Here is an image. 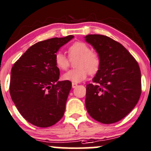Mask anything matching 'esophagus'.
Wrapping results in <instances>:
<instances>
[{
	"mask_svg": "<svg viewBox=\"0 0 151 151\" xmlns=\"http://www.w3.org/2000/svg\"><path fill=\"white\" fill-rule=\"evenodd\" d=\"M71 86H72L73 88H77V83H73L72 85H71Z\"/></svg>",
	"mask_w": 151,
	"mask_h": 151,
	"instance_id": "esophagus-1",
	"label": "esophagus"
}]
</instances>
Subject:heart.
<instances>
[{
    "label": "heart",
    "mask_w": 151,
    "mask_h": 151,
    "mask_svg": "<svg viewBox=\"0 0 151 151\" xmlns=\"http://www.w3.org/2000/svg\"><path fill=\"white\" fill-rule=\"evenodd\" d=\"M71 59L75 58L77 68L67 71L63 75V80L72 83H80L86 79L89 72L95 74L100 67V59L96 53L91 52V48L87 44L82 42H74L68 49ZM56 66L61 70H66L69 66V59L65 54L58 52L55 55Z\"/></svg>",
    "instance_id": "obj_1"
}]
</instances>
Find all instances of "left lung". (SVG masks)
<instances>
[{
    "mask_svg": "<svg viewBox=\"0 0 151 151\" xmlns=\"http://www.w3.org/2000/svg\"><path fill=\"white\" fill-rule=\"evenodd\" d=\"M85 40L100 59L94 84L86 85L87 111L100 123L118 122L134 109L140 97L139 65L121 44L108 36L87 35Z\"/></svg>",
    "mask_w": 151,
    "mask_h": 151,
    "instance_id": "1",
    "label": "left lung"
}]
</instances>
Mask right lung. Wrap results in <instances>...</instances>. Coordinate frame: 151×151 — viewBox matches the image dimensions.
<instances>
[{"label": "right lung", "mask_w": 151, "mask_h": 151, "mask_svg": "<svg viewBox=\"0 0 151 151\" xmlns=\"http://www.w3.org/2000/svg\"><path fill=\"white\" fill-rule=\"evenodd\" d=\"M74 37L69 35L38 42L12 67V99L21 115L34 126L49 127L63 116L71 83L58 81L60 71L55 63V55Z\"/></svg>", "instance_id": "1"}]
</instances>
